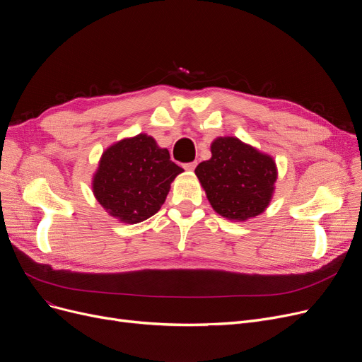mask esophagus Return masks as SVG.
<instances>
[{"label":"esophagus","instance_id":"obj_1","mask_svg":"<svg viewBox=\"0 0 362 362\" xmlns=\"http://www.w3.org/2000/svg\"><path fill=\"white\" fill-rule=\"evenodd\" d=\"M183 167H185V170H187V171H194L195 167H197V163H195V161H194V163H187V164H185Z\"/></svg>","mask_w":362,"mask_h":362}]
</instances>
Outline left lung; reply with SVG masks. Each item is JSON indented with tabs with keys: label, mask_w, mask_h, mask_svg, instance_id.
I'll use <instances>...</instances> for the list:
<instances>
[{
	"label": "left lung",
	"mask_w": 362,
	"mask_h": 362,
	"mask_svg": "<svg viewBox=\"0 0 362 362\" xmlns=\"http://www.w3.org/2000/svg\"><path fill=\"white\" fill-rule=\"evenodd\" d=\"M210 148L211 158L199 163L195 175L213 210L232 221L264 213L279 175L274 158L236 136H218Z\"/></svg>",
	"instance_id": "left-lung-1"
}]
</instances>
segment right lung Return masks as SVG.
Instances as JSON below:
<instances>
[{"label": "right lung", "instance_id": "1", "mask_svg": "<svg viewBox=\"0 0 362 362\" xmlns=\"http://www.w3.org/2000/svg\"><path fill=\"white\" fill-rule=\"evenodd\" d=\"M180 173L183 168L170 160L167 148L139 133L103 152L92 176V192L111 217L136 224L158 213Z\"/></svg>", "mask_w": 362, "mask_h": 362}]
</instances>
